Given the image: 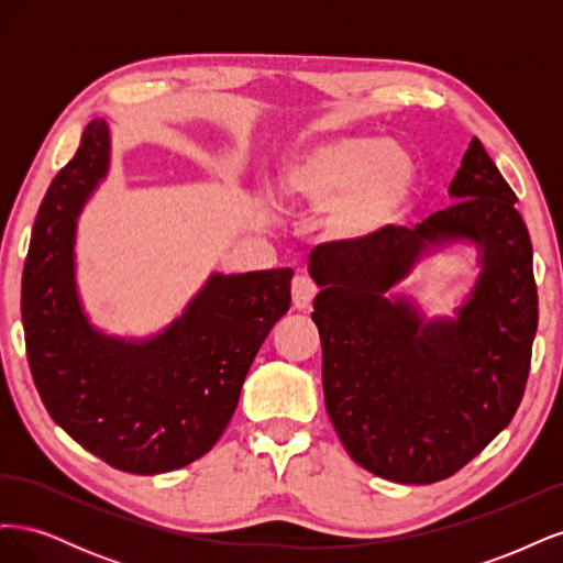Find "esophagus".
I'll return each instance as SVG.
<instances>
[{"label": "esophagus", "instance_id": "34e87169", "mask_svg": "<svg viewBox=\"0 0 563 563\" xmlns=\"http://www.w3.org/2000/svg\"><path fill=\"white\" fill-rule=\"evenodd\" d=\"M291 296H294V308L296 310H310V305L317 296V286L308 277H296L291 284Z\"/></svg>", "mask_w": 563, "mask_h": 563}]
</instances>
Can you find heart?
<instances>
[{
    "label": "heart",
    "mask_w": 563,
    "mask_h": 563,
    "mask_svg": "<svg viewBox=\"0 0 563 563\" xmlns=\"http://www.w3.org/2000/svg\"><path fill=\"white\" fill-rule=\"evenodd\" d=\"M286 190L329 207L323 230L333 242H364L408 209L416 164L404 150L378 135H345L317 143L288 164Z\"/></svg>",
    "instance_id": "obj_1"
}]
</instances>
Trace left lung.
<instances>
[{
    "label": "left lung",
    "mask_w": 563,
    "mask_h": 563,
    "mask_svg": "<svg viewBox=\"0 0 563 563\" xmlns=\"http://www.w3.org/2000/svg\"><path fill=\"white\" fill-rule=\"evenodd\" d=\"M449 209L413 230L310 253L319 286L323 401L354 463L397 484H434L465 467L515 418L538 331L533 249L517 195L472 139ZM467 241L481 277L455 318L424 320L387 297L424 254Z\"/></svg>",
    "instance_id": "8db88e82"
}]
</instances>
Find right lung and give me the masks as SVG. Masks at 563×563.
<instances>
[{"label": "right lung", "instance_id": "1", "mask_svg": "<svg viewBox=\"0 0 563 563\" xmlns=\"http://www.w3.org/2000/svg\"><path fill=\"white\" fill-rule=\"evenodd\" d=\"M110 172V129H84L48 185L23 269L27 364L48 416L79 446L131 474H162L213 449L272 327L291 308L294 269L211 275L150 338L96 329L75 282L77 218Z\"/></svg>", "mask_w": 563, "mask_h": 563}]
</instances>
